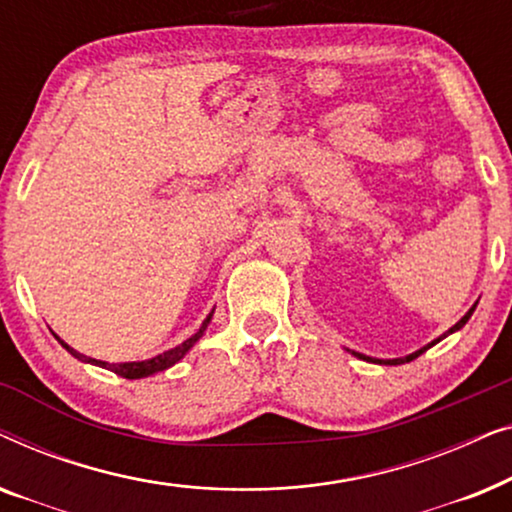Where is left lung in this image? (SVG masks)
Wrapping results in <instances>:
<instances>
[{
    "instance_id": "8db88e82",
    "label": "left lung",
    "mask_w": 512,
    "mask_h": 512,
    "mask_svg": "<svg viewBox=\"0 0 512 512\" xmlns=\"http://www.w3.org/2000/svg\"><path fill=\"white\" fill-rule=\"evenodd\" d=\"M475 305H478V303H475ZM475 305H473V307H471V310H468V312L464 314V317H461V319L457 321V324H454V326H452V328H450V331H447V333H454V331H459V328H461V326H466V321H468V319H471V314L475 312ZM447 333H445V335H447ZM445 335H443V338H445ZM436 342H440V338H438V340H433V342H431V345H426L424 349H419V352H415V354H410V356H403V359H389V361H382V359H370V356H363V354H356V352H354V354H356V356H359V359H366V361H373V363H384V366H398V363H408V361H412V359H417V356H419V354H424V352H426V349H429V347H433V345H436Z\"/></svg>"
}]
</instances>
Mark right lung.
<instances>
[{"label": "right lung", "instance_id": "add662e5", "mask_svg": "<svg viewBox=\"0 0 512 512\" xmlns=\"http://www.w3.org/2000/svg\"><path fill=\"white\" fill-rule=\"evenodd\" d=\"M209 319H212V314H209V317H207L205 321H202V326H200L198 333L191 335V338L181 342V345L167 349V352L158 354V356H153V359H149V361H132V363H107V361H97V359H90V356H83V354H79V352H74V349L69 347L67 342H62V340L58 338V335H55V338H58L60 345L65 347L69 354L76 356V359H81V361H86V363H95V366H100V368H107V370H111V373L125 377V380H139V377H149V375H153V373H160V370L174 366V363H177V361L181 359V356H184V354L188 352V349H191V347L195 345V342H198V340L202 338V333H205Z\"/></svg>", "mask_w": 512, "mask_h": 512}]
</instances>
